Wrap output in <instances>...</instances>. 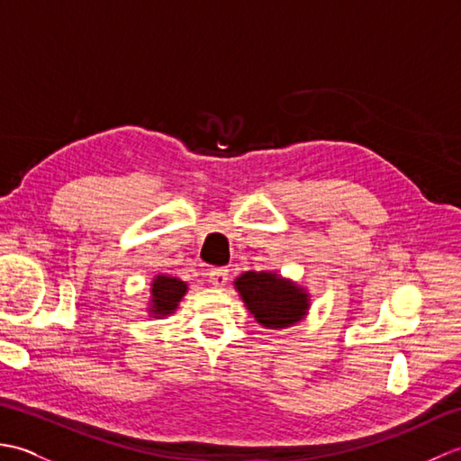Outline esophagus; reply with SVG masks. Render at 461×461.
Segmentation results:
<instances>
[{
  "label": "esophagus",
  "instance_id": "obj_1",
  "mask_svg": "<svg viewBox=\"0 0 461 461\" xmlns=\"http://www.w3.org/2000/svg\"><path fill=\"white\" fill-rule=\"evenodd\" d=\"M208 276H210V281H212L213 287H223L225 283H228L230 271L225 267H212Z\"/></svg>",
  "mask_w": 461,
  "mask_h": 461
}]
</instances>
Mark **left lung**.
<instances>
[{
  "mask_svg": "<svg viewBox=\"0 0 461 461\" xmlns=\"http://www.w3.org/2000/svg\"><path fill=\"white\" fill-rule=\"evenodd\" d=\"M236 287L251 315L269 329L295 325L307 311L303 289L276 277V273L248 271L236 281Z\"/></svg>",
  "mask_w": 461,
  "mask_h": 461,
  "instance_id": "left-lung-1",
  "label": "left lung"
}]
</instances>
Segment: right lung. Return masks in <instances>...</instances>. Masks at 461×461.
Listing matches in <instances>:
<instances>
[{"label":"right lung","instance_id":"obj_1","mask_svg":"<svg viewBox=\"0 0 461 461\" xmlns=\"http://www.w3.org/2000/svg\"><path fill=\"white\" fill-rule=\"evenodd\" d=\"M185 283L176 277L158 276L152 283V312L156 317L170 315L185 293Z\"/></svg>","mask_w":461,"mask_h":461}]
</instances>
